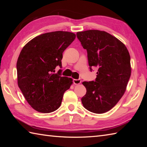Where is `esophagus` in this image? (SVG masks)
<instances>
[{
	"mask_svg": "<svg viewBox=\"0 0 147 147\" xmlns=\"http://www.w3.org/2000/svg\"><path fill=\"white\" fill-rule=\"evenodd\" d=\"M81 82H82V80H81L80 79L74 80H73V83H74V85H79V84L81 83Z\"/></svg>",
	"mask_w": 147,
	"mask_h": 147,
	"instance_id": "obj_1",
	"label": "esophagus"
}]
</instances>
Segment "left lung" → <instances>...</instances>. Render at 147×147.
<instances>
[{"label": "left lung", "mask_w": 147, "mask_h": 147, "mask_svg": "<svg viewBox=\"0 0 147 147\" xmlns=\"http://www.w3.org/2000/svg\"><path fill=\"white\" fill-rule=\"evenodd\" d=\"M76 35L86 49L90 69L98 67L95 82L82 83L86 89L82 98L83 105L93 113H105L126 92L131 73L128 50L116 37L104 31L90 30Z\"/></svg>", "instance_id": "8db88e82"}]
</instances>
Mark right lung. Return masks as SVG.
I'll return each mask as SVG.
<instances>
[{
    "mask_svg": "<svg viewBox=\"0 0 147 147\" xmlns=\"http://www.w3.org/2000/svg\"><path fill=\"white\" fill-rule=\"evenodd\" d=\"M76 38L72 32L57 31L31 40L18 59V85L28 103L42 113H50L61 106L64 92L73 84L71 78L54 73L61 67L62 53Z\"/></svg>",
    "mask_w": 147,
    "mask_h": 147,
    "instance_id": "1",
    "label": "right lung"
}]
</instances>
